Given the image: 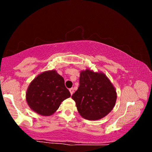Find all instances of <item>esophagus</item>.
Masks as SVG:
<instances>
[{
  "mask_svg": "<svg viewBox=\"0 0 152 152\" xmlns=\"http://www.w3.org/2000/svg\"><path fill=\"white\" fill-rule=\"evenodd\" d=\"M69 91H70V92L71 95H72L73 93H74V88H71L69 89Z\"/></svg>",
  "mask_w": 152,
  "mask_h": 152,
  "instance_id": "esophagus-1",
  "label": "esophagus"
}]
</instances>
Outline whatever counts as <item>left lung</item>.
I'll use <instances>...</instances> for the list:
<instances>
[{"label":"left lung","instance_id":"left-lung-1","mask_svg":"<svg viewBox=\"0 0 152 152\" xmlns=\"http://www.w3.org/2000/svg\"><path fill=\"white\" fill-rule=\"evenodd\" d=\"M79 82L72 99L80 116L91 121L107 116L115 107L117 92L106 74L87 68L80 71Z\"/></svg>","mask_w":152,"mask_h":152}]
</instances>
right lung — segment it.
Segmentation results:
<instances>
[{
  "label": "right lung",
  "mask_w": 152,
  "mask_h": 152,
  "mask_svg": "<svg viewBox=\"0 0 152 152\" xmlns=\"http://www.w3.org/2000/svg\"><path fill=\"white\" fill-rule=\"evenodd\" d=\"M64 79L56 70L45 71L30 82L26 92V101L30 109L42 116H50L61 102L70 97Z\"/></svg>",
  "instance_id": "1"
}]
</instances>
